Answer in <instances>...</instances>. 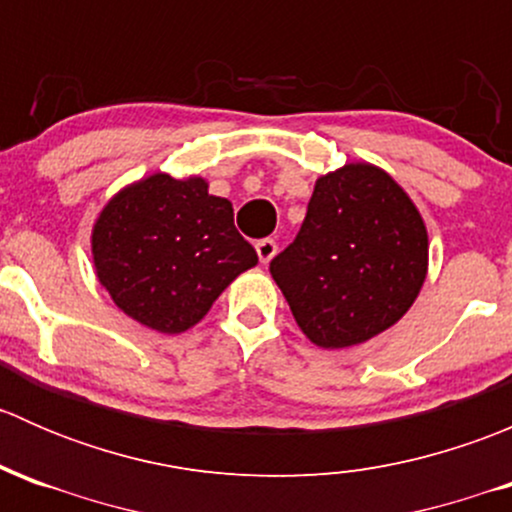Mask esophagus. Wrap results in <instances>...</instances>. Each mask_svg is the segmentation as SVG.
<instances>
[{
    "label": "esophagus",
    "mask_w": 512,
    "mask_h": 512,
    "mask_svg": "<svg viewBox=\"0 0 512 512\" xmlns=\"http://www.w3.org/2000/svg\"><path fill=\"white\" fill-rule=\"evenodd\" d=\"M255 250H257V257H260L262 265H267V262L277 255V242L270 240V237H265V240H257Z\"/></svg>",
    "instance_id": "1"
}]
</instances>
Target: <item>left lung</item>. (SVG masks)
Wrapping results in <instances>:
<instances>
[{"label":"left lung","mask_w":512,"mask_h":512,"mask_svg":"<svg viewBox=\"0 0 512 512\" xmlns=\"http://www.w3.org/2000/svg\"><path fill=\"white\" fill-rule=\"evenodd\" d=\"M426 267L416 205L369 163L322 175L297 237L270 262L299 329L324 349L354 347L399 322Z\"/></svg>","instance_id":"1"}]
</instances>
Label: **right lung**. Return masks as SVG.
I'll return each instance as SVG.
<instances>
[{
    "mask_svg": "<svg viewBox=\"0 0 512 512\" xmlns=\"http://www.w3.org/2000/svg\"><path fill=\"white\" fill-rule=\"evenodd\" d=\"M98 282L118 309L163 334H180L208 314L257 252L232 223V203L203 178L168 173L123 188L91 235Z\"/></svg>",
    "mask_w": 512,
    "mask_h": 512,
    "instance_id": "obj_1",
    "label": "right lung"
}]
</instances>
